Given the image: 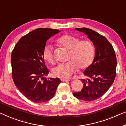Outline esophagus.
<instances>
[{"mask_svg": "<svg viewBox=\"0 0 126 126\" xmlns=\"http://www.w3.org/2000/svg\"><path fill=\"white\" fill-rule=\"evenodd\" d=\"M61 81L63 82H67L69 81V80L68 79H61Z\"/></svg>", "mask_w": 126, "mask_h": 126, "instance_id": "1", "label": "esophagus"}]
</instances>
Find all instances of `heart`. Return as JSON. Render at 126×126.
I'll return each instance as SVG.
<instances>
[{
    "label": "heart",
    "instance_id": "1",
    "mask_svg": "<svg viewBox=\"0 0 126 126\" xmlns=\"http://www.w3.org/2000/svg\"><path fill=\"white\" fill-rule=\"evenodd\" d=\"M58 44L69 50L68 62L61 63L52 69L53 75L58 78L68 79L77 70L87 68L94 57V47L91 41H80V38L71 34H65L58 39ZM44 59L51 64L54 63L52 47L46 45L43 50Z\"/></svg>",
    "mask_w": 126,
    "mask_h": 126
}]
</instances>
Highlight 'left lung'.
I'll list each match as a JSON object with an SVG mask.
<instances>
[{
    "instance_id": "1",
    "label": "left lung",
    "mask_w": 126,
    "mask_h": 126,
    "mask_svg": "<svg viewBox=\"0 0 126 126\" xmlns=\"http://www.w3.org/2000/svg\"><path fill=\"white\" fill-rule=\"evenodd\" d=\"M75 29L88 35L94 46L95 56L93 63L83 72L89 79L81 80L83 88L74 95L81 100L92 101L104 95L113 83L117 58L112 46L104 36L89 28Z\"/></svg>"
}]
</instances>
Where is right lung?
<instances>
[{"mask_svg":"<svg viewBox=\"0 0 126 126\" xmlns=\"http://www.w3.org/2000/svg\"><path fill=\"white\" fill-rule=\"evenodd\" d=\"M61 31L38 28L21 37L12 52L11 65L14 83L28 99L45 102L51 99L61 81L59 78H44L48 74L43 50L46 41Z\"/></svg>","mask_w":126,"mask_h":126,"instance_id":"1","label":"right lung"}]
</instances>
